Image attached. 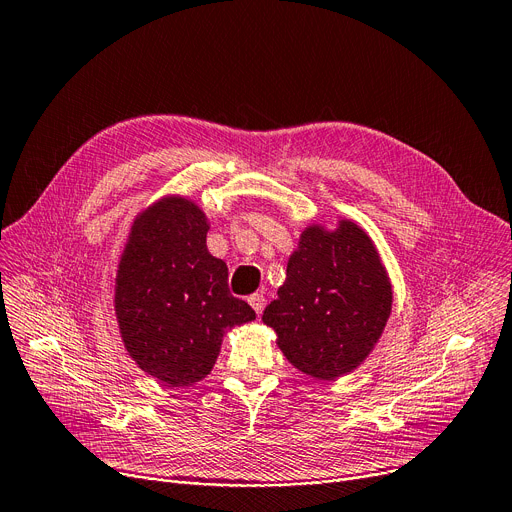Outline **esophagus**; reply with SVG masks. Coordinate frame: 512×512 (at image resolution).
<instances>
[{
  "mask_svg": "<svg viewBox=\"0 0 512 512\" xmlns=\"http://www.w3.org/2000/svg\"><path fill=\"white\" fill-rule=\"evenodd\" d=\"M248 302H250V306L254 308V312L260 316V314H262V310H264V304H266L264 296H262V294H252V296L248 298Z\"/></svg>",
  "mask_w": 512,
  "mask_h": 512,
  "instance_id": "1",
  "label": "esophagus"
}]
</instances>
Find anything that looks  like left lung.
<instances>
[{"label": "left lung", "mask_w": 512, "mask_h": 512, "mask_svg": "<svg viewBox=\"0 0 512 512\" xmlns=\"http://www.w3.org/2000/svg\"><path fill=\"white\" fill-rule=\"evenodd\" d=\"M392 304L394 287L375 241L352 218H337L331 229L304 227L262 323L298 371L331 381L369 358Z\"/></svg>", "instance_id": "8db88e82"}]
</instances>
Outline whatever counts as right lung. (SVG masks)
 Instances as JSON below:
<instances>
[{
    "label": "right lung",
    "instance_id": "obj_1",
    "mask_svg": "<svg viewBox=\"0 0 512 512\" xmlns=\"http://www.w3.org/2000/svg\"><path fill=\"white\" fill-rule=\"evenodd\" d=\"M208 216L168 193L129 227L114 279V316L131 360L168 387L202 381L223 335L256 319L229 294L227 264L208 252Z\"/></svg>",
    "mask_w": 512,
    "mask_h": 512
}]
</instances>
